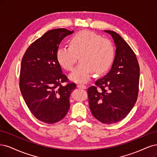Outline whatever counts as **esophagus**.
Returning <instances> with one entry per match:
<instances>
[{
  "label": "esophagus",
  "instance_id": "1",
  "mask_svg": "<svg viewBox=\"0 0 157 157\" xmlns=\"http://www.w3.org/2000/svg\"><path fill=\"white\" fill-rule=\"evenodd\" d=\"M77 87L79 89H86V86L83 84H78Z\"/></svg>",
  "mask_w": 157,
  "mask_h": 157
}]
</instances>
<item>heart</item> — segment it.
Wrapping results in <instances>:
<instances>
[{"instance_id": "obj_1", "label": "heart", "mask_w": 157, "mask_h": 157, "mask_svg": "<svg viewBox=\"0 0 157 157\" xmlns=\"http://www.w3.org/2000/svg\"><path fill=\"white\" fill-rule=\"evenodd\" d=\"M113 44L107 38L90 31H81L70 38L69 47H60L57 51V60L61 67L71 70L79 57L80 63L70 74L75 82H85L93 72H105L112 65L115 58Z\"/></svg>"}]
</instances>
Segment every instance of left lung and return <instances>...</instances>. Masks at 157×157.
Wrapping results in <instances>:
<instances>
[{"label":"left lung","instance_id":"left-lung-1","mask_svg":"<svg viewBox=\"0 0 157 157\" xmlns=\"http://www.w3.org/2000/svg\"><path fill=\"white\" fill-rule=\"evenodd\" d=\"M112 35L116 46L115 56L110 71L87 89L89 105L94 117L104 124L123 120L137 100L140 67L133 50L119 34Z\"/></svg>","mask_w":157,"mask_h":157}]
</instances>
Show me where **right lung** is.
<instances>
[{"label": "right lung", "instance_id": "right-lung-1", "mask_svg": "<svg viewBox=\"0 0 157 157\" xmlns=\"http://www.w3.org/2000/svg\"><path fill=\"white\" fill-rule=\"evenodd\" d=\"M73 33L66 29L50 30L31 44L22 58L20 90L33 115L45 123L59 122L70 108L75 83L63 74L56 54L63 39ZM64 82L67 84L63 86Z\"/></svg>", "mask_w": 157, "mask_h": 157}]
</instances>
